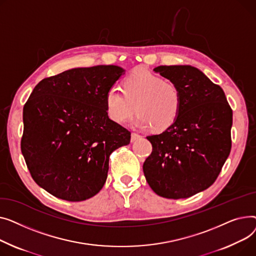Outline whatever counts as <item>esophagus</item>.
Here are the masks:
<instances>
[{
    "label": "esophagus",
    "instance_id": "1",
    "mask_svg": "<svg viewBox=\"0 0 256 256\" xmlns=\"http://www.w3.org/2000/svg\"><path fill=\"white\" fill-rule=\"evenodd\" d=\"M142 136L140 134H138V133H131V142H135V140H140Z\"/></svg>",
    "mask_w": 256,
    "mask_h": 256
}]
</instances>
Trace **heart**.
<instances>
[{"instance_id":"b5f03b06","label":"heart","mask_w":256,"mask_h":256,"mask_svg":"<svg viewBox=\"0 0 256 256\" xmlns=\"http://www.w3.org/2000/svg\"><path fill=\"white\" fill-rule=\"evenodd\" d=\"M182 92L180 86L168 80H162L148 69L133 71L123 82V91L110 88L105 104L114 122L123 124L136 110L135 125L151 127L161 131L170 127L182 110Z\"/></svg>"}]
</instances>
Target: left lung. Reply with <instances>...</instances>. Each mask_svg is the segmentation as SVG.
Returning <instances> with one entry per match:
<instances>
[{
    "mask_svg": "<svg viewBox=\"0 0 256 256\" xmlns=\"http://www.w3.org/2000/svg\"><path fill=\"white\" fill-rule=\"evenodd\" d=\"M154 71L180 86L183 103L170 127L146 136L153 151L144 174L159 196L187 198L218 178L232 148V110L221 86L198 68L158 66Z\"/></svg>",
    "mask_w": 256,
    "mask_h": 256,
    "instance_id": "8db88e82",
    "label": "left lung"
}]
</instances>
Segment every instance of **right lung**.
I'll use <instances>...</instances> for the list:
<instances>
[{
  "label": "right lung",
  "mask_w": 256,
  "mask_h": 256,
  "mask_svg": "<svg viewBox=\"0 0 256 256\" xmlns=\"http://www.w3.org/2000/svg\"><path fill=\"white\" fill-rule=\"evenodd\" d=\"M125 70L74 68L42 80L24 106L20 148L34 181L54 196L82 202L106 181L110 154L131 133L108 118L105 96Z\"/></svg>",
  "instance_id": "obj_1"
}]
</instances>
